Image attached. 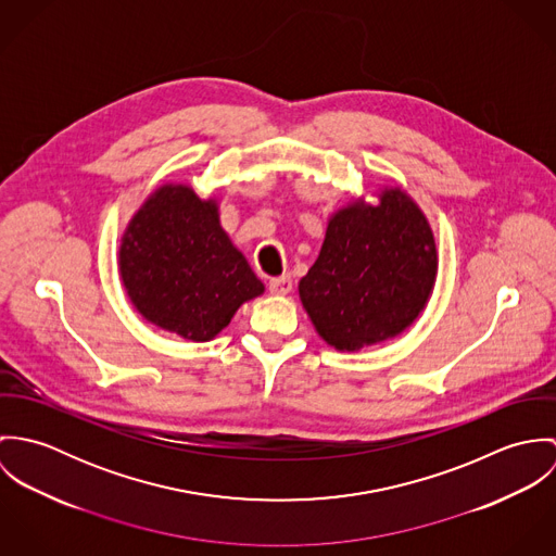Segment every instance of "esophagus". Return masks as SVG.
I'll return each instance as SVG.
<instances>
[{
  "label": "esophagus",
  "mask_w": 556,
  "mask_h": 556,
  "mask_svg": "<svg viewBox=\"0 0 556 556\" xmlns=\"http://www.w3.org/2000/svg\"><path fill=\"white\" fill-rule=\"evenodd\" d=\"M267 287H269L271 295H287V293H291L293 282H291V276H278V278H271Z\"/></svg>",
  "instance_id": "34e87169"
}]
</instances>
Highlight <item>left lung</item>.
Instances as JSON below:
<instances>
[{"label": "left lung", "instance_id": "obj_1", "mask_svg": "<svg viewBox=\"0 0 556 556\" xmlns=\"http://www.w3.org/2000/svg\"><path fill=\"white\" fill-rule=\"evenodd\" d=\"M379 203L351 201L331 214L300 300L336 351L396 338L426 308L439 271L432 227L419 205L386 186Z\"/></svg>", "mask_w": 556, "mask_h": 556}]
</instances>
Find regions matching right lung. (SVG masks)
I'll return each instance as SVG.
<instances>
[{
	"instance_id": "obj_1",
	"label": "right lung",
	"mask_w": 556,
	"mask_h": 556,
	"mask_svg": "<svg viewBox=\"0 0 556 556\" xmlns=\"http://www.w3.org/2000/svg\"><path fill=\"white\" fill-rule=\"evenodd\" d=\"M119 276L141 317L192 342L216 338L265 291L220 227L218 201L186 184L160 186L130 218Z\"/></svg>"
}]
</instances>
